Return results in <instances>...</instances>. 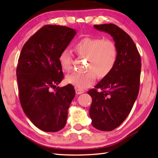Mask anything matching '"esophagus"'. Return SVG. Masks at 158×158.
<instances>
[{
  "mask_svg": "<svg viewBox=\"0 0 158 158\" xmlns=\"http://www.w3.org/2000/svg\"><path fill=\"white\" fill-rule=\"evenodd\" d=\"M76 91V94L77 95H80V94H82L83 93H84L85 91L84 90H81V89H76L75 90Z\"/></svg>",
  "mask_w": 158,
  "mask_h": 158,
  "instance_id": "34e87169",
  "label": "esophagus"
}]
</instances>
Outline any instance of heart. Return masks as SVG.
Instances as JSON below:
<instances>
[{
  "mask_svg": "<svg viewBox=\"0 0 158 158\" xmlns=\"http://www.w3.org/2000/svg\"><path fill=\"white\" fill-rule=\"evenodd\" d=\"M75 50L81 57L88 58L85 73H75L66 77L68 84L79 89H85L92 85L99 77H105L111 73L118 58V48L111 39L101 37H84L75 45ZM73 56L68 49L60 52L58 61L64 72L72 69Z\"/></svg>",
  "mask_w": 158,
  "mask_h": 158,
  "instance_id": "heart-1",
  "label": "heart"
}]
</instances>
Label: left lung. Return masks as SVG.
Segmentation results:
<instances>
[{
  "label": "left lung",
  "instance_id": "left-lung-1",
  "mask_svg": "<svg viewBox=\"0 0 158 158\" xmlns=\"http://www.w3.org/2000/svg\"><path fill=\"white\" fill-rule=\"evenodd\" d=\"M96 30L113 37L118 48L116 65L88 93L91 96L89 110L92 125L101 131L118 127L130 113L139 90L141 57L127 33L113 23L94 25ZM97 89L101 90L98 92Z\"/></svg>",
  "mask_w": 158,
  "mask_h": 158
}]
</instances>
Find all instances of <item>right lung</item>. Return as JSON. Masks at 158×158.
<instances>
[{
	"instance_id": "add662e5",
	"label": "right lung",
	"mask_w": 158,
	"mask_h": 158,
	"mask_svg": "<svg viewBox=\"0 0 158 158\" xmlns=\"http://www.w3.org/2000/svg\"><path fill=\"white\" fill-rule=\"evenodd\" d=\"M77 33L66 26L46 25L31 36L21 49L17 78L21 105L30 121L44 132L65 127L73 85L54 89L63 79L58 57Z\"/></svg>"
}]
</instances>
